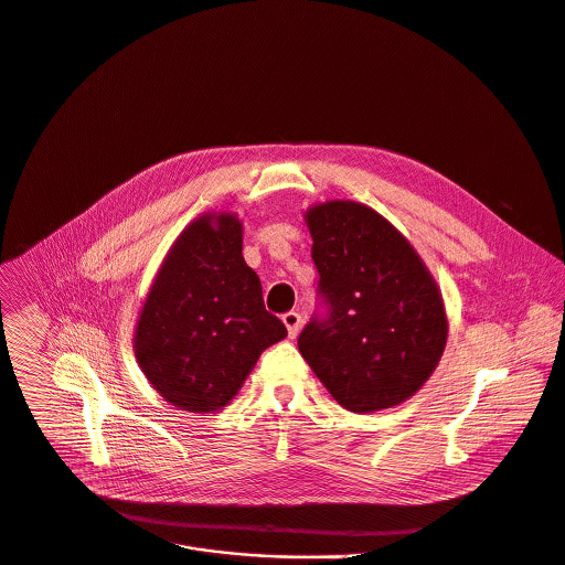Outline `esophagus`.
<instances>
[{"instance_id": "34e87169", "label": "esophagus", "mask_w": 565, "mask_h": 565, "mask_svg": "<svg viewBox=\"0 0 565 565\" xmlns=\"http://www.w3.org/2000/svg\"><path fill=\"white\" fill-rule=\"evenodd\" d=\"M282 322L287 327L289 338H296L300 333V327H302V316L298 311H289V313L282 316Z\"/></svg>"}]
</instances>
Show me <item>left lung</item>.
<instances>
[{
  "label": "left lung",
  "instance_id": "obj_1",
  "mask_svg": "<svg viewBox=\"0 0 565 565\" xmlns=\"http://www.w3.org/2000/svg\"><path fill=\"white\" fill-rule=\"evenodd\" d=\"M305 223L327 318L302 329V358L347 411L402 404L433 375L448 338L433 274L406 236L362 203H318Z\"/></svg>",
  "mask_w": 565,
  "mask_h": 565
}]
</instances>
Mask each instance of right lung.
<instances>
[{
    "mask_svg": "<svg viewBox=\"0 0 565 565\" xmlns=\"http://www.w3.org/2000/svg\"><path fill=\"white\" fill-rule=\"evenodd\" d=\"M285 335L243 258V223L236 214L210 212L194 218L163 258L132 344L166 402L212 413L234 399L260 353Z\"/></svg>",
    "mask_w": 565,
    "mask_h": 565,
    "instance_id": "1",
    "label": "right lung"
}]
</instances>
